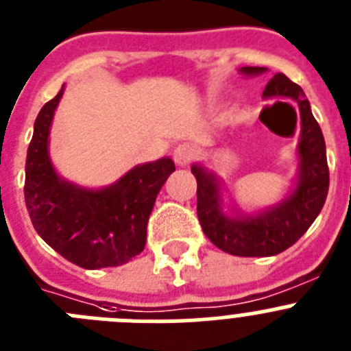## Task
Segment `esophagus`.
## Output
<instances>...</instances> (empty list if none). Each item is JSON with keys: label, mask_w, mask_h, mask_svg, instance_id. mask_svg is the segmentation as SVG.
I'll list each match as a JSON object with an SVG mask.
<instances>
[{"label": "esophagus", "mask_w": 351, "mask_h": 351, "mask_svg": "<svg viewBox=\"0 0 351 351\" xmlns=\"http://www.w3.org/2000/svg\"><path fill=\"white\" fill-rule=\"evenodd\" d=\"M195 158V149L190 144H181L173 149V161L178 167H186Z\"/></svg>", "instance_id": "1"}]
</instances>
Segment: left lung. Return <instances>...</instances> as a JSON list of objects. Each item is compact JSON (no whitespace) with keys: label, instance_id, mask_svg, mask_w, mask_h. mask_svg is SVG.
<instances>
[{"label":"left lung","instance_id":"obj_1","mask_svg":"<svg viewBox=\"0 0 351 351\" xmlns=\"http://www.w3.org/2000/svg\"><path fill=\"white\" fill-rule=\"evenodd\" d=\"M246 77L262 75L263 66H243ZM263 98H290L300 112V137L297 144V178L280 202L256 213H244L230 206L225 210L221 181L216 172L200 163L191 165L197 178V214L204 234L214 246L235 256H272L295 244L320 214L328 191V167L325 141L313 117L311 105L302 88L283 73H276L265 86Z\"/></svg>","mask_w":351,"mask_h":351}]
</instances>
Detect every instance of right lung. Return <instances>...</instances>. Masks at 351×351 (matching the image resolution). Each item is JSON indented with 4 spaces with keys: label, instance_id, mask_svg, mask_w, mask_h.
<instances>
[{
    "label": "right lung",
    "instance_id": "add662e5",
    "mask_svg": "<svg viewBox=\"0 0 351 351\" xmlns=\"http://www.w3.org/2000/svg\"><path fill=\"white\" fill-rule=\"evenodd\" d=\"M61 91L43 105L27 147L24 197L40 237L84 269L116 267L141 255L147 221L161 186L176 165L160 158L121 176L104 188H84L61 178L49 154V135Z\"/></svg>",
    "mask_w": 351,
    "mask_h": 351
}]
</instances>
